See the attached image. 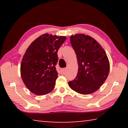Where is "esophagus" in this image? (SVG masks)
Listing matches in <instances>:
<instances>
[{"mask_svg": "<svg viewBox=\"0 0 128 128\" xmlns=\"http://www.w3.org/2000/svg\"><path fill=\"white\" fill-rule=\"evenodd\" d=\"M66 70V68H63V69H61V71H62V73H64Z\"/></svg>", "mask_w": 128, "mask_h": 128, "instance_id": "esophagus-1", "label": "esophagus"}]
</instances>
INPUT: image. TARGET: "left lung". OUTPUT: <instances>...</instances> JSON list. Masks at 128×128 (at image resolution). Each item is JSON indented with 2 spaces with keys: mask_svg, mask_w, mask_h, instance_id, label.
<instances>
[{
  "mask_svg": "<svg viewBox=\"0 0 128 128\" xmlns=\"http://www.w3.org/2000/svg\"><path fill=\"white\" fill-rule=\"evenodd\" d=\"M70 40L77 56L78 70L68 85L79 94H92L103 85L109 74L107 56L99 43L90 36L76 34L71 36Z\"/></svg>",
  "mask_w": 128,
  "mask_h": 128,
  "instance_id": "left-lung-1",
  "label": "left lung"
}]
</instances>
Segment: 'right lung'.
I'll return each mask as SVG.
<instances>
[{
	"label": "right lung",
	"instance_id": "obj_1",
	"mask_svg": "<svg viewBox=\"0 0 128 128\" xmlns=\"http://www.w3.org/2000/svg\"><path fill=\"white\" fill-rule=\"evenodd\" d=\"M66 40V36L44 34L26 51L21 64V76L25 86L34 94L45 95L53 90L58 74L55 67L57 53Z\"/></svg>",
	"mask_w": 128,
	"mask_h": 128
}]
</instances>
